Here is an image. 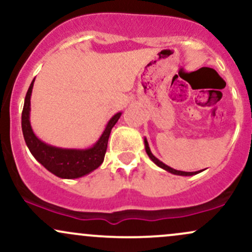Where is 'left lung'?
Segmentation results:
<instances>
[{"instance_id": "1", "label": "left lung", "mask_w": 252, "mask_h": 252, "mask_svg": "<svg viewBox=\"0 0 252 252\" xmlns=\"http://www.w3.org/2000/svg\"><path fill=\"white\" fill-rule=\"evenodd\" d=\"M144 147H146V152L147 154H148V156L150 158H152V161L154 162L155 164H158V167H161V168L167 170V172L172 173V174H175V175H184V176H189V175H195L198 174V173H200L201 170H199V172H182V170H176V169H173L170 168L169 166H167V164H164L163 162H161L158 158H156L154 155L152 154V152H150V148H149V144L148 142H147V138H144Z\"/></svg>"}]
</instances>
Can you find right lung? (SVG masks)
<instances>
[{
    "mask_svg": "<svg viewBox=\"0 0 252 252\" xmlns=\"http://www.w3.org/2000/svg\"><path fill=\"white\" fill-rule=\"evenodd\" d=\"M33 84L34 79L25 98L21 126L26 144H27L28 149L31 150L34 158H36L37 162L41 163L46 169L62 179H77L98 168L104 161L111 129L117 123L122 112H118L115 116H112L111 120L106 124V128L103 131L99 140L91 148L63 149L50 146V144H46L41 140H39L31 126L30 111Z\"/></svg>",
    "mask_w": 252,
    "mask_h": 252,
    "instance_id": "obj_1",
    "label": "right lung"
}]
</instances>
